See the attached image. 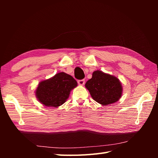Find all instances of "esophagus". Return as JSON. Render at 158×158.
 <instances>
[{
	"instance_id": "34e87169",
	"label": "esophagus",
	"mask_w": 158,
	"mask_h": 158,
	"mask_svg": "<svg viewBox=\"0 0 158 158\" xmlns=\"http://www.w3.org/2000/svg\"><path fill=\"white\" fill-rule=\"evenodd\" d=\"M77 83L79 85H83L85 84V80L84 79H81V80H78L77 81Z\"/></svg>"
}]
</instances>
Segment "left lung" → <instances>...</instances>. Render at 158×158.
Instances as JSON below:
<instances>
[{
	"instance_id": "obj_1",
	"label": "left lung",
	"mask_w": 158,
	"mask_h": 158,
	"mask_svg": "<svg viewBox=\"0 0 158 158\" xmlns=\"http://www.w3.org/2000/svg\"><path fill=\"white\" fill-rule=\"evenodd\" d=\"M92 98L104 106L118 101L122 94V83L117 77L96 70L85 83Z\"/></svg>"
}]
</instances>
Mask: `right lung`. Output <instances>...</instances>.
<instances>
[{
  "mask_svg": "<svg viewBox=\"0 0 158 158\" xmlns=\"http://www.w3.org/2000/svg\"><path fill=\"white\" fill-rule=\"evenodd\" d=\"M77 86V82L72 76L62 72L40 82L35 93L43 105L58 107L66 102L70 91Z\"/></svg>",
  "mask_w": 158,
  "mask_h": 158,
  "instance_id": "1",
  "label": "right lung"
}]
</instances>
